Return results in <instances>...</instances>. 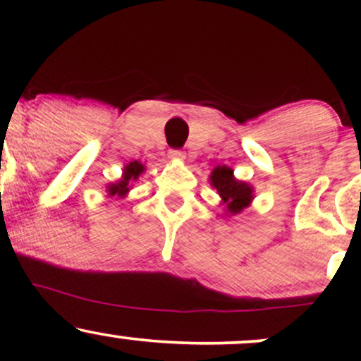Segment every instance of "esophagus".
<instances>
[{
    "label": "esophagus",
    "mask_w": 361,
    "mask_h": 361,
    "mask_svg": "<svg viewBox=\"0 0 361 361\" xmlns=\"http://www.w3.org/2000/svg\"><path fill=\"white\" fill-rule=\"evenodd\" d=\"M169 157H171V159H176V161H183L185 152L181 151V149H171V151H169Z\"/></svg>",
    "instance_id": "esophagus-1"
}]
</instances>
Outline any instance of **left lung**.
<instances>
[{"mask_svg": "<svg viewBox=\"0 0 361 361\" xmlns=\"http://www.w3.org/2000/svg\"><path fill=\"white\" fill-rule=\"evenodd\" d=\"M210 181H212V186L217 190V193L221 195L222 202L231 214H239L252 200L251 186L235 180L231 168H215L212 175H210Z\"/></svg>", "mask_w": 361, "mask_h": 361, "instance_id": "1", "label": "left lung"}]
</instances>
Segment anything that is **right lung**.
Instances as JSON below:
<instances>
[{
  "label": "right lung",
  "instance_id": "add662e5",
  "mask_svg": "<svg viewBox=\"0 0 361 361\" xmlns=\"http://www.w3.org/2000/svg\"><path fill=\"white\" fill-rule=\"evenodd\" d=\"M144 171V166L137 161H134V163L127 164L126 166V171H123V178L118 181V183L115 185H110L109 186V193L114 197V195H118V197H123L128 192V183L134 180H137L140 173Z\"/></svg>",
  "mask_w": 361,
  "mask_h": 361
}]
</instances>
